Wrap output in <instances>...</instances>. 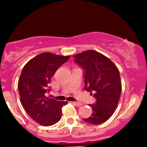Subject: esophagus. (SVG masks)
<instances>
[{
	"label": "esophagus",
	"mask_w": 147,
	"mask_h": 147,
	"mask_svg": "<svg viewBox=\"0 0 147 147\" xmlns=\"http://www.w3.org/2000/svg\"><path fill=\"white\" fill-rule=\"evenodd\" d=\"M72 103L74 104V105H75L76 106H78V107H80L81 105H82V103H81V102H72Z\"/></svg>",
	"instance_id": "34e87169"
}]
</instances>
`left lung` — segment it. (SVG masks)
<instances>
[{
  "mask_svg": "<svg viewBox=\"0 0 147 147\" xmlns=\"http://www.w3.org/2000/svg\"><path fill=\"white\" fill-rule=\"evenodd\" d=\"M75 63L84 69V90L96 98L92 114L84 121L100 124L115 112L121 92V82L117 66L108 57L94 50H87L74 56Z\"/></svg>",
  "mask_w": 147,
  "mask_h": 147,
  "instance_id": "1",
  "label": "left lung"
}]
</instances>
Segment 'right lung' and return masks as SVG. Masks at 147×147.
<instances>
[{
  "label": "right lung",
  "instance_id": "add662e5",
  "mask_svg": "<svg viewBox=\"0 0 147 147\" xmlns=\"http://www.w3.org/2000/svg\"><path fill=\"white\" fill-rule=\"evenodd\" d=\"M69 56L43 53L31 59L24 66L18 84L20 102L34 121L43 126H51L60 121L62 107L67 102L46 97L49 83L56 71Z\"/></svg>",
  "mask_w": 147,
  "mask_h": 147
}]
</instances>
